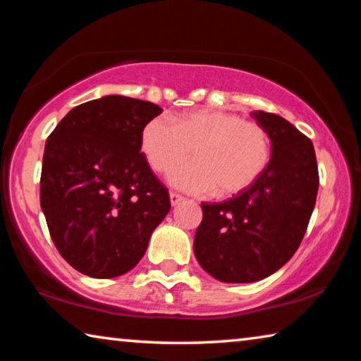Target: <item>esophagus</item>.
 <instances>
[{
  "label": "esophagus",
  "mask_w": 361,
  "mask_h": 361,
  "mask_svg": "<svg viewBox=\"0 0 361 361\" xmlns=\"http://www.w3.org/2000/svg\"><path fill=\"white\" fill-rule=\"evenodd\" d=\"M181 200H183V195L176 194V192H170V204H172V207L178 205Z\"/></svg>",
  "instance_id": "obj_1"
}]
</instances>
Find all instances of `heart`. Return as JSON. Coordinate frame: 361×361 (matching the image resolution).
<instances>
[{
	"label": "heart",
	"instance_id": "heart-1",
	"mask_svg": "<svg viewBox=\"0 0 361 361\" xmlns=\"http://www.w3.org/2000/svg\"><path fill=\"white\" fill-rule=\"evenodd\" d=\"M140 148L159 173L184 160L193 149L194 163L172 170L169 183L189 194L234 195L252 186L271 159L264 127L221 109H195L175 121L157 116L140 135Z\"/></svg>",
	"mask_w": 361,
	"mask_h": 361
}]
</instances>
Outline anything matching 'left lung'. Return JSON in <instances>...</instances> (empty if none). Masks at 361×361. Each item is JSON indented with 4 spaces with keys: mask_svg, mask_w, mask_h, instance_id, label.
<instances>
[{
    "mask_svg": "<svg viewBox=\"0 0 361 361\" xmlns=\"http://www.w3.org/2000/svg\"><path fill=\"white\" fill-rule=\"evenodd\" d=\"M271 140V159L252 186L219 204H202L194 255L226 283L258 282L279 271L301 243L319 191L314 145L277 114L253 111Z\"/></svg>",
    "mask_w": 361,
    "mask_h": 361,
    "instance_id": "obj_1",
    "label": "left lung"
}]
</instances>
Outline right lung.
<instances>
[{"instance_id":"obj_1","label":"right lung","mask_w":361,"mask_h":361,"mask_svg":"<svg viewBox=\"0 0 361 361\" xmlns=\"http://www.w3.org/2000/svg\"><path fill=\"white\" fill-rule=\"evenodd\" d=\"M151 102L105 95L73 108L49 135L39 200L59 253L81 274L119 277L138 264L170 210L167 188L140 152Z\"/></svg>"}]
</instances>
